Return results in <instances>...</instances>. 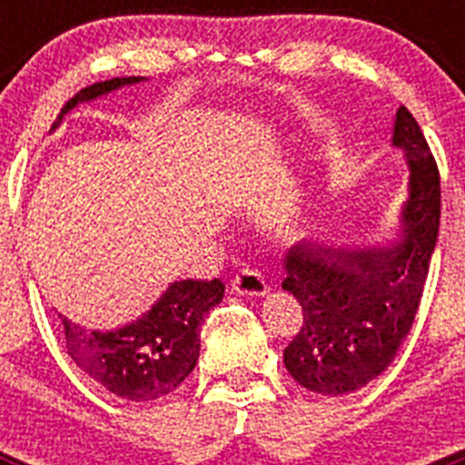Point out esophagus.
I'll list each match as a JSON object with an SVG mask.
<instances>
[{"label": "esophagus", "mask_w": 465, "mask_h": 465, "mask_svg": "<svg viewBox=\"0 0 465 465\" xmlns=\"http://www.w3.org/2000/svg\"><path fill=\"white\" fill-rule=\"evenodd\" d=\"M230 283H232V291L240 295H256V298H261V295H265L270 291L265 277H262V274L253 268L242 270L240 274H235V277H232V282Z\"/></svg>", "instance_id": "1"}]
</instances>
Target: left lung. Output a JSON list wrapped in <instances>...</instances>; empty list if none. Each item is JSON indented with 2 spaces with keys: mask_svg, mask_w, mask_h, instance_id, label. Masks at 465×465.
Instances as JSON below:
<instances>
[{
  "mask_svg": "<svg viewBox=\"0 0 465 465\" xmlns=\"http://www.w3.org/2000/svg\"><path fill=\"white\" fill-rule=\"evenodd\" d=\"M391 146L410 170L396 240L372 246L302 240L283 256L282 286L302 305V328L283 349V365L322 396H347L380 377L421 302L440 225V176L405 106L396 111Z\"/></svg>",
  "mask_w": 465,
  "mask_h": 465,
  "instance_id": "obj_1",
  "label": "left lung"
}]
</instances>
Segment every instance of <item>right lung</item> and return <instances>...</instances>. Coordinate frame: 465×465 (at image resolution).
<instances>
[{
    "mask_svg": "<svg viewBox=\"0 0 465 465\" xmlns=\"http://www.w3.org/2000/svg\"><path fill=\"white\" fill-rule=\"evenodd\" d=\"M142 81L146 79L125 76L88 85L63 106L51 133L81 102L100 100ZM223 293L221 279L172 282L149 312L114 331H90L60 314L64 347L85 375L116 398L134 402L155 401L174 391L193 372L200 356L203 323L209 310L223 300Z\"/></svg>",
    "mask_w": 465,
    "mask_h": 465,
    "instance_id": "obj_1",
    "label": "right lung"
}]
</instances>
